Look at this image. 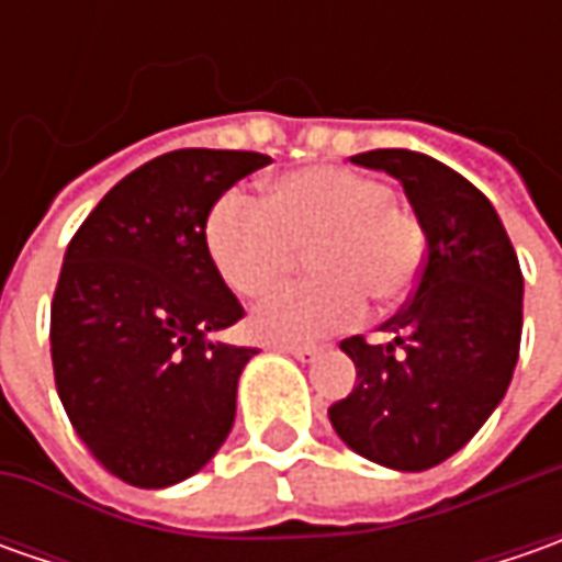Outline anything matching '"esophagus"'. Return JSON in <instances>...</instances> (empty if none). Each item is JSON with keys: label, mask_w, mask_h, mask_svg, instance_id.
Instances as JSON below:
<instances>
[{"label": "esophagus", "mask_w": 562, "mask_h": 562, "mask_svg": "<svg viewBox=\"0 0 562 562\" xmlns=\"http://www.w3.org/2000/svg\"><path fill=\"white\" fill-rule=\"evenodd\" d=\"M274 347H278V350H284V353H291V357L303 359V362H306V359H315V353H318V350L310 347V344H274Z\"/></svg>", "instance_id": "esophagus-1"}]
</instances>
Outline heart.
<instances>
[{
	"label": "heart",
	"mask_w": 562,
	"mask_h": 562,
	"mask_svg": "<svg viewBox=\"0 0 562 562\" xmlns=\"http://www.w3.org/2000/svg\"><path fill=\"white\" fill-rule=\"evenodd\" d=\"M205 244L218 274L240 296L278 284L313 247L318 278L269 293L249 318L266 340H313L353 325L366 301L394 306L419 281L425 225L375 175L303 168L281 178L269 200L231 190L209 212Z\"/></svg>",
	"instance_id": "obj_1"
}]
</instances>
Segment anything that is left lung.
I'll return each instance as SVG.
<instances>
[{
  "label": "left lung",
  "mask_w": 562,
  "mask_h": 562,
  "mask_svg": "<svg viewBox=\"0 0 562 562\" xmlns=\"http://www.w3.org/2000/svg\"><path fill=\"white\" fill-rule=\"evenodd\" d=\"M353 162L394 175L425 225L413 296L381 325L391 344L340 340L357 387L328 419L372 463L422 472L453 457L504 400L522 337V271L487 196L409 149H372Z\"/></svg>",
  "instance_id": "1"
}]
</instances>
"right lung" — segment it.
<instances>
[{"instance_id":"right-lung-1","label":"right lung","mask_w":562,"mask_h":562,"mask_svg":"<svg viewBox=\"0 0 562 562\" xmlns=\"http://www.w3.org/2000/svg\"><path fill=\"white\" fill-rule=\"evenodd\" d=\"M262 153L175 149L112 187L77 227L49 315L55 387L102 469L137 487L200 472L225 443L256 347L212 340L244 318L205 222Z\"/></svg>"}]
</instances>
